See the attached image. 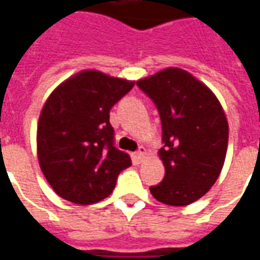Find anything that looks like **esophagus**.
Masks as SVG:
<instances>
[{
  "label": "esophagus",
  "mask_w": 260,
  "mask_h": 260,
  "mask_svg": "<svg viewBox=\"0 0 260 260\" xmlns=\"http://www.w3.org/2000/svg\"><path fill=\"white\" fill-rule=\"evenodd\" d=\"M145 153H146V149H145L143 146H141L138 150H136V157L141 160V158H143V156H145Z\"/></svg>",
  "instance_id": "1"
}]
</instances>
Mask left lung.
I'll return each instance as SVG.
<instances>
[{
  "instance_id": "8db88e82",
  "label": "left lung",
  "mask_w": 260,
  "mask_h": 260,
  "mask_svg": "<svg viewBox=\"0 0 260 260\" xmlns=\"http://www.w3.org/2000/svg\"><path fill=\"white\" fill-rule=\"evenodd\" d=\"M157 107L166 174L152 195L170 206H186L205 195L223 169L229 124L207 86L180 68H167L136 82Z\"/></svg>"
}]
</instances>
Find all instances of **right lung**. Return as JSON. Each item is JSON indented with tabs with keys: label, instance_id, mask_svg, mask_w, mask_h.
Here are the masks:
<instances>
[{
	"label": "right lung",
	"instance_id": "add662e5",
	"mask_svg": "<svg viewBox=\"0 0 260 260\" xmlns=\"http://www.w3.org/2000/svg\"><path fill=\"white\" fill-rule=\"evenodd\" d=\"M134 82L82 71L50 94L37 125V156L57 195L78 205L107 198L131 157L114 146L110 110Z\"/></svg>",
	"mask_w": 260,
	"mask_h": 260
}]
</instances>
